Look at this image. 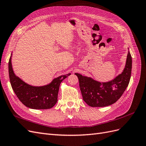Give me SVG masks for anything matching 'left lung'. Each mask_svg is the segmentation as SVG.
<instances>
[{"label": "left lung", "mask_w": 146, "mask_h": 146, "mask_svg": "<svg viewBox=\"0 0 146 146\" xmlns=\"http://www.w3.org/2000/svg\"><path fill=\"white\" fill-rule=\"evenodd\" d=\"M131 67V56L129 51L122 72L111 81L100 82L80 74H75L78 78L83 100L92 107H103L115 103L129 85Z\"/></svg>", "instance_id": "obj_1"}]
</instances>
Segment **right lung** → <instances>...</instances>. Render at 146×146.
<instances>
[{"label":"right lung","instance_id":"obj_1","mask_svg":"<svg viewBox=\"0 0 146 146\" xmlns=\"http://www.w3.org/2000/svg\"><path fill=\"white\" fill-rule=\"evenodd\" d=\"M11 56L8 63V71L11 87L17 98L26 107L32 109H49L57 102L60 83L70 74L54 78L49 84L44 86H35L24 82L16 76L13 71Z\"/></svg>","mask_w":146,"mask_h":146}]
</instances>
